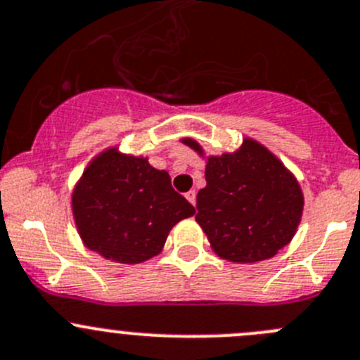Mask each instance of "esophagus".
Listing matches in <instances>:
<instances>
[{
	"label": "esophagus",
	"instance_id": "1",
	"mask_svg": "<svg viewBox=\"0 0 360 360\" xmlns=\"http://www.w3.org/2000/svg\"><path fill=\"white\" fill-rule=\"evenodd\" d=\"M186 199L190 200L191 204H193V206H195V202H197V191L195 190H190L186 193Z\"/></svg>",
	"mask_w": 360,
	"mask_h": 360
}]
</instances>
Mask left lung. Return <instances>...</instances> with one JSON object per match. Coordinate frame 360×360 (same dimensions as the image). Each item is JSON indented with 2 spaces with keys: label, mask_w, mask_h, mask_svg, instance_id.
I'll use <instances>...</instances> for the list:
<instances>
[{
  "label": "left lung",
  "mask_w": 360,
  "mask_h": 360,
  "mask_svg": "<svg viewBox=\"0 0 360 360\" xmlns=\"http://www.w3.org/2000/svg\"><path fill=\"white\" fill-rule=\"evenodd\" d=\"M183 143L202 154L195 140ZM302 210L298 181L256 140L245 139L236 153L207 158L195 220L224 259L256 263L274 257L297 233Z\"/></svg>",
  "instance_id": "left-lung-1"
}]
</instances>
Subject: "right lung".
Instances as JSON below:
<instances>
[{
	"instance_id": "add662e5",
	"label": "right lung",
	"mask_w": 360,
	"mask_h": 360,
	"mask_svg": "<svg viewBox=\"0 0 360 360\" xmlns=\"http://www.w3.org/2000/svg\"><path fill=\"white\" fill-rule=\"evenodd\" d=\"M83 243L106 259L134 264L158 256L170 229L195 213L169 172L115 147L94 158L72 191Z\"/></svg>"
}]
</instances>
